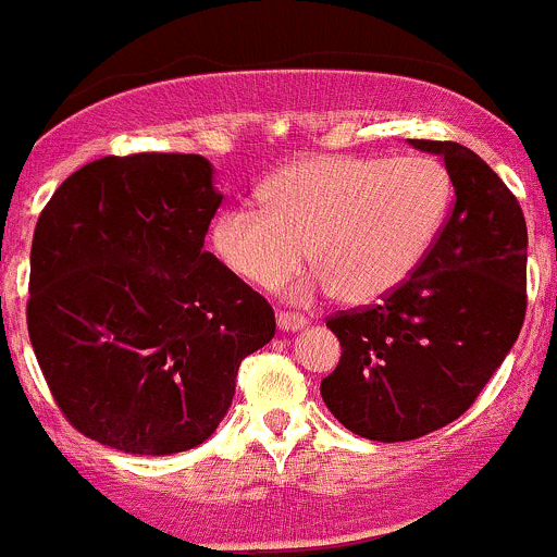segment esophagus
Instances as JSON below:
<instances>
[{
	"label": "esophagus",
	"mask_w": 557,
	"mask_h": 557,
	"mask_svg": "<svg viewBox=\"0 0 557 557\" xmlns=\"http://www.w3.org/2000/svg\"><path fill=\"white\" fill-rule=\"evenodd\" d=\"M278 322V330H284V333H297V330H302L308 324L306 317H300V313H292V311H281L276 317Z\"/></svg>",
	"instance_id": "1"
}]
</instances>
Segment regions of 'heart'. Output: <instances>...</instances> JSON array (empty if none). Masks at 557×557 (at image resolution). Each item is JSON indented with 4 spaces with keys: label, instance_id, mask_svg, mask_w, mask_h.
<instances>
[{
    "label": "heart",
    "instance_id": "obj_1",
    "mask_svg": "<svg viewBox=\"0 0 557 557\" xmlns=\"http://www.w3.org/2000/svg\"><path fill=\"white\" fill-rule=\"evenodd\" d=\"M262 206L238 202L211 224L213 251L235 276L273 289L308 255L319 271L302 295L335 289L344 302L366 306L431 255L453 206V178L428 153H322L281 168L262 186Z\"/></svg>",
    "mask_w": 557,
    "mask_h": 557
}]
</instances>
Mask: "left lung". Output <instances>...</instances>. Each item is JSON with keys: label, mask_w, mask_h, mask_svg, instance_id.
Instances as JSON below:
<instances>
[{"label": "left lung", "mask_w": 557, "mask_h": 557, "mask_svg": "<svg viewBox=\"0 0 557 557\" xmlns=\"http://www.w3.org/2000/svg\"><path fill=\"white\" fill-rule=\"evenodd\" d=\"M409 143L444 159L453 216L393 295L327 319L341 360L322 379V400L371 442H411L458 420L525 319L528 230L517 197L471 148Z\"/></svg>", "instance_id": "obj_1"}]
</instances>
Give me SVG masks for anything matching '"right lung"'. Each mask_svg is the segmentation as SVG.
I'll return each mask as SVG.
<instances>
[{
    "instance_id": "add662e5",
    "label": "right lung",
    "mask_w": 557,
    "mask_h": 557,
    "mask_svg": "<svg viewBox=\"0 0 557 557\" xmlns=\"http://www.w3.org/2000/svg\"><path fill=\"white\" fill-rule=\"evenodd\" d=\"M224 195L200 153L102 157L42 208L26 324L59 409L129 455L197 447L276 333L262 295L208 255Z\"/></svg>"
}]
</instances>
